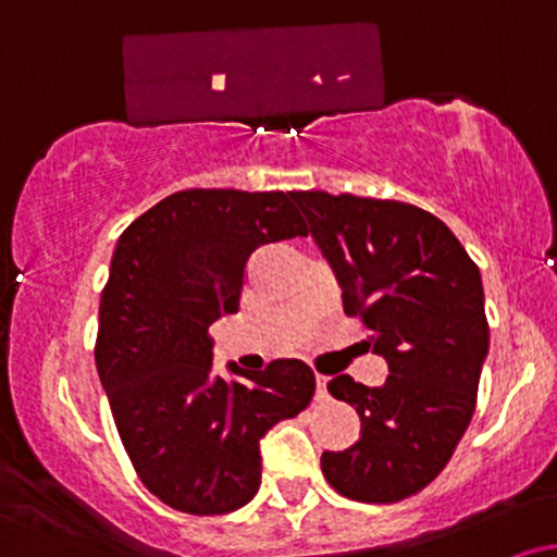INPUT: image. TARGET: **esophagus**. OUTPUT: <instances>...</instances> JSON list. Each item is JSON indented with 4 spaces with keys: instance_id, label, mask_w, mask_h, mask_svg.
I'll list each match as a JSON object with an SVG mask.
<instances>
[{
    "instance_id": "1",
    "label": "esophagus",
    "mask_w": 557,
    "mask_h": 557,
    "mask_svg": "<svg viewBox=\"0 0 557 557\" xmlns=\"http://www.w3.org/2000/svg\"><path fill=\"white\" fill-rule=\"evenodd\" d=\"M327 398V376L317 374V400Z\"/></svg>"
}]
</instances>
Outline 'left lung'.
<instances>
[{
	"label": "left lung",
	"mask_w": 557,
	"mask_h": 557,
	"mask_svg": "<svg viewBox=\"0 0 557 557\" xmlns=\"http://www.w3.org/2000/svg\"><path fill=\"white\" fill-rule=\"evenodd\" d=\"M311 238L343 287V309L387 361L385 385L341 374L327 389L356 406L359 443L322 453L341 495L398 503L432 482L474 417L490 327L479 267L443 220L403 201L296 190Z\"/></svg>",
	"instance_id": "1"
}]
</instances>
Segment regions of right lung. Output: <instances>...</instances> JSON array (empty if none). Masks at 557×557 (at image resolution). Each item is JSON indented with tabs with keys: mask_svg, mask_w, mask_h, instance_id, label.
<instances>
[{
	"mask_svg": "<svg viewBox=\"0 0 557 557\" xmlns=\"http://www.w3.org/2000/svg\"><path fill=\"white\" fill-rule=\"evenodd\" d=\"M296 194L177 190L120 235L101 290L96 369L133 469L151 495L194 516L238 510L261 484L259 440L314 398V372L277 359L227 382L212 372L220 317L267 243L306 238Z\"/></svg>",
	"mask_w": 557,
	"mask_h": 557,
	"instance_id": "obj_1",
	"label": "right lung"
}]
</instances>
